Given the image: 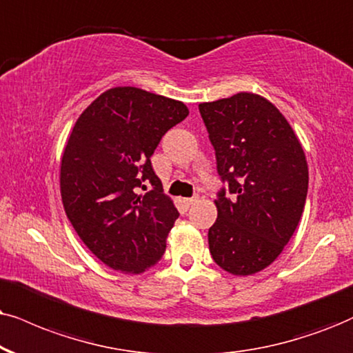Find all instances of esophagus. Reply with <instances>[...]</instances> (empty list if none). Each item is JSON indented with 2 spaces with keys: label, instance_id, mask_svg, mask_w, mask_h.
<instances>
[{
  "label": "esophagus",
  "instance_id": "34e87169",
  "mask_svg": "<svg viewBox=\"0 0 353 353\" xmlns=\"http://www.w3.org/2000/svg\"><path fill=\"white\" fill-rule=\"evenodd\" d=\"M197 197H192V199H185L184 200V203H185V207H190V205H194L195 202H197Z\"/></svg>",
  "mask_w": 353,
  "mask_h": 353
}]
</instances>
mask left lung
<instances>
[{"mask_svg":"<svg viewBox=\"0 0 353 353\" xmlns=\"http://www.w3.org/2000/svg\"><path fill=\"white\" fill-rule=\"evenodd\" d=\"M233 197L218 194L210 254L228 274L269 267L295 233L307 194V163L292 125L265 97L238 92L199 104Z\"/></svg>","mask_w":353,"mask_h":353,"instance_id":"1","label":"left lung"}]
</instances>
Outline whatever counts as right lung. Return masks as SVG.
I'll use <instances>...</instances> for the list:
<instances>
[{
  "instance_id": "right-lung-1",
  "label": "right lung",
  "mask_w": 353,
  "mask_h": 353,
  "mask_svg": "<svg viewBox=\"0 0 353 353\" xmlns=\"http://www.w3.org/2000/svg\"><path fill=\"white\" fill-rule=\"evenodd\" d=\"M184 102L133 86L110 88L79 115L60 161V192L79 239L110 269L141 274L161 261L179 216L151 166ZM146 183L152 190H145Z\"/></svg>"
}]
</instances>
